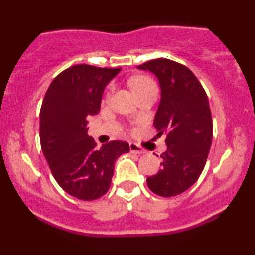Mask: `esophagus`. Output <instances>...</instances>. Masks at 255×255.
<instances>
[{"instance_id":"1","label":"esophagus","mask_w":255,"mask_h":255,"mask_svg":"<svg viewBox=\"0 0 255 255\" xmlns=\"http://www.w3.org/2000/svg\"><path fill=\"white\" fill-rule=\"evenodd\" d=\"M129 151L130 153H134V154H142L145 153V150H142L140 146H137L136 144H129Z\"/></svg>"}]
</instances>
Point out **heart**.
Masks as SVG:
<instances>
[{
    "instance_id": "heart-1",
    "label": "heart",
    "mask_w": 255,
    "mask_h": 255,
    "mask_svg": "<svg viewBox=\"0 0 255 255\" xmlns=\"http://www.w3.org/2000/svg\"><path fill=\"white\" fill-rule=\"evenodd\" d=\"M130 86L136 95H140L146 90L156 87V85L147 77H135L130 80Z\"/></svg>"
}]
</instances>
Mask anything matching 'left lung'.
<instances>
[{
    "label": "left lung",
    "mask_w": 255,
    "mask_h": 255,
    "mask_svg": "<svg viewBox=\"0 0 255 255\" xmlns=\"http://www.w3.org/2000/svg\"><path fill=\"white\" fill-rule=\"evenodd\" d=\"M158 79L160 102L153 125L166 134L162 168L147 177L148 188L160 197H175L197 182L212 142V118L205 90L186 66L157 58L137 67Z\"/></svg>",
    "instance_id": "8db88e82"
}]
</instances>
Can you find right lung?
Masks as SVG:
<instances>
[{
	"label": "right lung",
	"mask_w": 255,
	"mask_h": 255,
	"mask_svg": "<svg viewBox=\"0 0 255 255\" xmlns=\"http://www.w3.org/2000/svg\"><path fill=\"white\" fill-rule=\"evenodd\" d=\"M121 68L78 64L52 80L40 108V146L56 182L72 197L95 200L109 191L116 159L129 152L125 141L96 147L87 118L97 115L107 85Z\"/></svg>",
	"instance_id": "right-lung-1"
}]
</instances>
